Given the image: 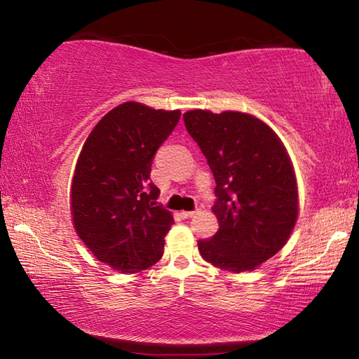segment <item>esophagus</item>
<instances>
[{
    "label": "esophagus",
    "mask_w": 359,
    "mask_h": 359,
    "mask_svg": "<svg viewBox=\"0 0 359 359\" xmlns=\"http://www.w3.org/2000/svg\"><path fill=\"white\" fill-rule=\"evenodd\" d=\"M196 214H198V210H182L180 217L182 218H190V217H194Z\"/></svg>",
    "instance_id": "esophagus-1"
}]
</instances>
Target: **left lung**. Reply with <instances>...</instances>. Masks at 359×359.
Segmentation results:
<instances>
[{"mask_svg":"<svg viewBox=\"0 0 359 359\" xmlns=\"http://www.w3.org/2000/svg\"><path fill=\"white\" fill-rule=\"evenodd\" d=\"M185 128L215 177L220 228L198 241L201 257L231 272L253 271L287 244L297 218V185L278 136L244 112L194 109Z\"/></svg>","mask_w":359,"mask_h":359,"instance_id":"8db88e82","label":"left lung"}]
</instances>
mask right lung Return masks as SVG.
Wrapping results in <instances>:
<instances>
[{
  "mask_svg": "<svg viewBox=\"0 0 359 359\" xmlns=\"http://www.w3.org/2000/svg\"><path fill=\"white\" fill-rule=\"evenodd\" d=\"M180 111L123 102L85 141L71 185L76 233L101 263L135 274L163 257L171 212L156 204L151 161Z\"/></svg>",
  "mask_w": 359,
  "mask_h": 359,
  "instance_id": "obj_1",
  "label": "right lung"
}]
</instances>
